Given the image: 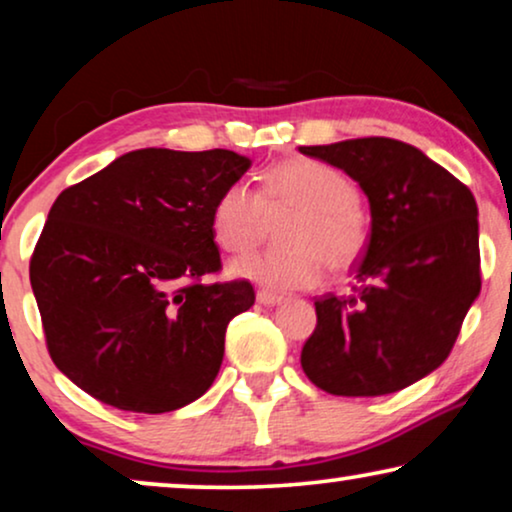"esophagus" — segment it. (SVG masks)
Listing matches in <instances>:
<instances>
[{
    "label": "esophagus",
    "instance_id": "esophagus-1",
    "mask_svg": "<svg viewBox=\"0 0 512 512\" xmlns=\"http://www.w3.org/2000/svg\"><path fill=\"white\" fill-rule=\"evenodd\" d=\"M256 300L261 305H265V307H275V305H279L282 303V296H279V293H272V291H265V289H261L256 293Z\"/></svg>",
    "mask_w": 512,
    "mask_h": 512
}]
</instances>
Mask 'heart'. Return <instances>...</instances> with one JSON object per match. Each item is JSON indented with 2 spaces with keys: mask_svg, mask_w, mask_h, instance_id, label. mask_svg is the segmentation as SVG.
Returning <instances> with one entry per match:
<instances>
[{
  "mask_svg": "<svg viewBox=\"0 0 512 512\" xmlns=\"http://www.w3.org/2000/svg\"><path fill=\"white\" fill-rule=\"evenodd\" d=\"M293 214L282 242L289 249L249 254L230 263V275L270 291L312 289L324 268L349 270L359 261L368 230L352 179L333 165L310 158L284 160L265 172L261 193L244 181L226 186L209 216L214 242L242 254L261 242L268 216Z\"/></svg>",
  "mask_w": 512,
  "mask_h": 512,
  "instance_id": "1",
  "label": "heart"
}]
</instances>
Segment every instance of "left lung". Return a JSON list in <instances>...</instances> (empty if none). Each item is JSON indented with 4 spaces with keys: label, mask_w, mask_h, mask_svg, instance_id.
<instances>
[{
    "label": "left lung",
    "mask_w": 512,
    "mask_h": 512,
    "mask_svg": "<svg viewBox=\"0 0 512 512\" xmlns=\"http://www.w3.org/2000/svg\"><path fill=\"white\" fill-rule=\"evenodd\" d=\"M352 177L370 205L356 293L314 300L300 363L333 396H384L447 359L480 293L478 205L445 167L389 137L300 146Z\"/></svg>",
    "instance_id": "left-lung-1"
}]
</instances>
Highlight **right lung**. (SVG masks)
I'll return each mask as SVG.
<instances>
[{
	"label": "right lung",
	"mask_w": 512,
	"mask_h": 512,
	"mask_svg": "<svg viewBox=\"0 0 512 512\" xmlns=\"http://www.w3.org/2000/svg\"><path fill=\"white\" fill-rule=\"evenodd\" d=\"M251 167L228 149L123 153L48 212L30 282L51 359L118 410H179L212 387L249 282L200 284L221 268L209 216Z\"/></svg>",
	"instance_id": "right-lung-1"
}]
</instances>
